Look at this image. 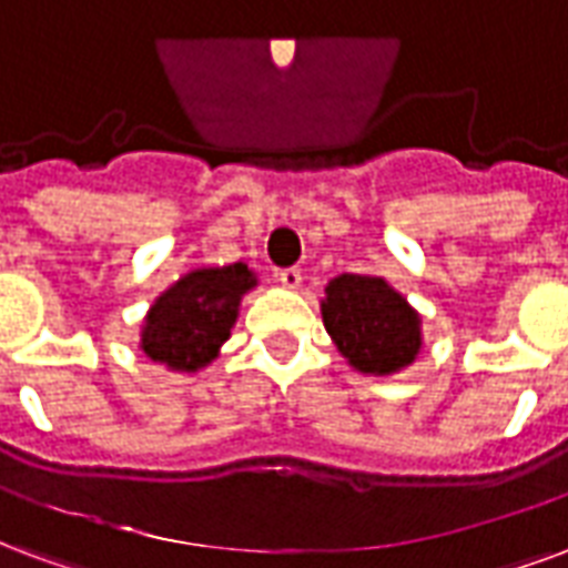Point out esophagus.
<instances>
[{
  "mask_svg": "<svg viewBox=\"0 0 568 568\" xmlns=\"http://www.w3.org/2000/svg\"><path fill=\"white\" fill-rule=\"evenodd\" d=\"M276 280H280L285 288H297V285L304 283V273H301V267H283V271L276 273Z\"/></svg>",
  "mask_w": 568,
  "mask_h": 568,
  "instance_id": "34e87169",
  "label": "esophagus"
}]
</instances>
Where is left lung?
I'll return each instance as SVG.
<instances>
[{"instance_id":"8db88e82","label":"left lung","mask_w":568,"mask_h":568,"mask_svg":"<svg viewBox=\"0 0 568 568\" xmlns=\"http://www.w3.org/2000/svg\"><path fill=\"white\" fill-rule=\"evenodd\" d=\"M322 318L343 358L369 376L409 367L422 348V318L382 276L343 273L327 283Z\"/></svg>"}]
</instances>
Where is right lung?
Returning a JSON list of instances; mask_svg holds the SVG:
<instances>
[{
  "mask_svg": "<svg viewBox=\"0 0 568 568\" xmlns=\"http://www.w3.org/2000/svg\"><path fill=\"white\" fill-rule=\"evenodd\" d=\"M255 285L243 262L229 267H201L159 295L141 331V348L150 361L195 373L216 358L237 322L241 297Z\"/></svg>",
  "mask_w": 568,
  "mask_h": 568,
  "instance_id": "add662e5",
  "label": "right lung"
}]
</instances>
